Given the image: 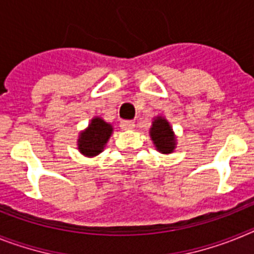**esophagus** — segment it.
I'll list each match as a JSON object with an SVG mask.
<instances>
[{"label":"esophagus","mask_w":254,"mask_h":254,"mask_svg":"<svg viewBox=\"0 0 254 254\" xmlns=\"http://www.w3.org/2000/svg\"><path fill=\"white\" fill-rule=\"evenodd\" d=\"M121 128L125 129V131H128V129L134 128V122L133 121H122L121 122Z\"/></svg>","instance_id":"obj_1"}]
</instances>
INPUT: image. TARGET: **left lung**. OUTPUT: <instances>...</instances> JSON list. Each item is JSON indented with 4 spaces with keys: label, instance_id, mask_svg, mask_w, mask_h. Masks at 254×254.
<instances>
[{
    "label": "left lung",
    "instance_id": "8db88e82",
    "mask_svg": "<svg viewBox=\"0 0 254 254\" xmlns=\"http://www.w3.org/2000/svg\"><path fill=\"white\" fill-rule=\"evenodd\" d=\"M149 134L155 149L160 154L169 155L177 149V136L165 117L156 116L152 118Z\"/></svg>",
    "mask_w": 254,
    "mask_h": 254
}]
</instances>
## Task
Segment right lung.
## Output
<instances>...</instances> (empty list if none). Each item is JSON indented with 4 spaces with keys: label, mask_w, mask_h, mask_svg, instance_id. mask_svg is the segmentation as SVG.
<instances>
[{
    "label": "right lung",
    "mask_w": 254,
    "mask_h": 254,
    "mask_svg": "<svg viewBox=\"0 0 254 254\" xmlns=\"http://www.w3.org/2000/svg\"><path fill=\"white\" fill-rule=\"evenodd\" d=\"M113 133V126L102 117H94L84 131L78 133L77 150L86 158H94L104 150Z\"/></svg>",
    "instance_id": "add662e5"
}]
</instances>
